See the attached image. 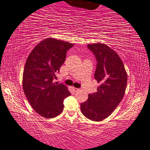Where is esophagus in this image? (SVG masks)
Listing matches in <instances>:
<instances>
[{
	"label": "esophagus",
	"instance_id": "esophagus-1",
	"mask_svg": "<svg viewBox=\"0 0 150 150\" xmlns=\"http://www.w3.org/2000/svg\"><path fill=\"white\" fill-rule=\"evenodd\" d=\"M73 89H74V91H78V90H79V89L77 88H75V87H73Z\"/></svg>",
	"mask_w": 150,
	"mask_h": 150
}]
</instances>
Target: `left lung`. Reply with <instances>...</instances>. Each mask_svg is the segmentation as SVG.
Segmentation results:
<instances>
[{"instance_id": "8db88e82", "label": "left lung", "mask_w": 150, "mask_h": 150, "mask_svg": "<svg viewBox=\"0 0 150 150\" xmlns=\"http://www.w3.org/2000/svg\"><path fill=\"white\" fill-rule=\"evenodd\" d=\"M96 57L94 78L100 86L97 92L89 94L80 105L82 114L94 121H100L111 115L123 98L127 83V75L120 57L103 43L87 45Z\"/></svg>"}]
</instances>
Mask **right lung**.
I'll use <instances>...</instances> for the list:
<instances>
[{
	"mask_svg": "<svg viewBox=\"0 0 150 150\" xmlns=\"http://www.w3.org/2000/svg\"><path fill=\"white\" fill-rule=\"evenodd\" d=\"M74 44L47 38L30 53L23 74L24 93L32 108L45 118H53L64 109V100L71 94L64 84L54 82Z\"/></svg>",
	"mask_w": 150,
	"mask_h": 150,
	"instance_id": "add662e5",
	"label": "right lung"
}]
</instances>
